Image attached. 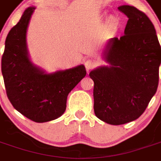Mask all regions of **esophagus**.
I'll return each instance as SVG.
<instances>
[{"mask_svg": "<svg viewBox=\"0 0 161 161\" xmlns=\"http://www.w3.org/2000/svg\"><path fill=\"white\" fill-rule=\"evenodd\" d=\"M84 66L87 71H90L92 69H94V67L96 66V62L93 59H87L84 62Z\"/></svg>", "mask_w": 161, "mask_h": 161, "instance_id": "obj_1", "label": "esophagus"}]
</instances>
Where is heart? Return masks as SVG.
<instances>
[{
  "mask_svg": "<svg viewBox=\"0 0 161 161\" xmlns=\"http://www.w3.org/2000/svg\"><path fill=\"white\" fill-rule=\"evenodd\" d=\"M112 21H115V19H112Z\"/></svg>",
  "mask_w": 161,
  "mask_h": 161,
  "instance_id": "obj_1",
  "label": "heart"
}]
</instances>
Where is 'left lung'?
I'll return each instance as SVG.
<instances>
[{"instance_id": "obj_1", "label": "left lung", "mask_w": 161, "mask_h": 161, "mask_svg": "<svg viewBox=\"0 0 161 161\" xmlns=\"http://www.w3.org/2000/svg\"><path fill=\"white\" fill-rule=\"evenodd\" d=\"M128 18L124 34L109 40L104 58L110 66L92 70L94 111L102 121L121 125L145 111L159 84L161 47L154 26L142 11L118 8Z\"/></svg>"}]
</instances>
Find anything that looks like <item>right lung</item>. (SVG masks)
Here are the masks:
<instances>
[{"label":"right lung","instance_id":"add662e5","mask_svg":"<svg viewBox=\"0 0 161 161\" xmlns=\"http://www.w3.org/2000/svg\"><path fill=\"white\" fill-rule=\"evenodd\" d=\"M34 9H26L9 31L2 58V72L7 96L14 108L35 122H46L63 115L68 94L85 77L86 70L81 64L46 74L31 63L26 33Z\"/></svg>","mask_w":161,"mask_h":161}]
</instances>
